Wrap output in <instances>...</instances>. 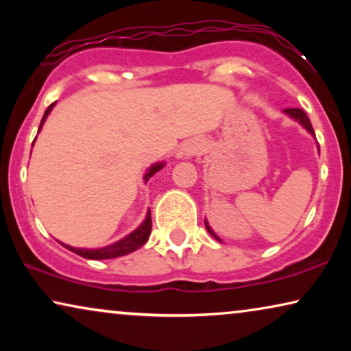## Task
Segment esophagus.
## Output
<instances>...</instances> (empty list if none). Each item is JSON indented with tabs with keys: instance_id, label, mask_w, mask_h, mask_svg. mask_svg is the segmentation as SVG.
<instances>
[{
	"instance_id": "obj_1",
	"label": "esophagus",
	"mask_w": 351,
	"mask_h": 351,
	"mask_svg": "<svg viewBox=\"0 0 351 351\" xmlns=\"http://www.w3.org/2000/svg\"><path fill=\"white\" fill-rule=\"evenodd\" d=\"M199 150H201V143H198L196 141H190V142H186L184 147H182L179 155L185 156V158H191V156H195Z\"/></svg>"
}]
</instances>
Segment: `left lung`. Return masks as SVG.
I'll list each match as a JSON object with an SVG mask.
<instances>
[{
    "mask_svg": "<svg viewBox=\"0 0 351 351\" xmlns=\"http://www.w3.org/2000/svg\"><path fill=\"white\" fill-rule=\"evenodd\" d=\"M285 112H286L287 114H289V117L297 119V121H299V123L302 124V126H304V128L306 129V131H308L310 134H313V136H315V131H313V128H311L310 119H308V117H306V113L304 112V110H302V108H286ZM204 223H206V228H208V232H209L210 234H213V237H214L215 239H217V241H220V238L217 237V234H215V233L213 232V230L209 228L208 222H204Z\"/></svg>",
    "mask_w": 351,
    "mask_h": 351,
    "instance_id": "1",
    "label": "left lung"
}]
</instances>
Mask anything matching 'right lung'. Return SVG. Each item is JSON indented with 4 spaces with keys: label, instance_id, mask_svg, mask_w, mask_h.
Here are the masks:
<instances>
[{
    "label": "right lung",
    "instance_id": "obj_1",
    "mask_svg": "<svg viewBox=\"0 0 351 351\" xmlns=\"http://www.w3.org/2000/svg\"><path fill=\"white\" fill-rule=\"evenodd\" d=\"M54 105H56V102L51 104L49 107L46 108L45 114H43L40 129H38V131H41L43 123L46 121L47 114H49V112L52 110V107H54ZM161 167H162V165H155L153 167H150V171H148L145 174V180L150 179V177L155 174L156 171H160ZM150 232H152V214H150V210H148L147 217H145V220H143V223L141 225V227H138L137 230H134V232L131 234H128L126 238L119 239V241H117L114 244H110V246H107V247H102V249H76V247H71V246H65V244H64V246L66 249H70L71 252L78 254V256L84 257V258L102 261V258H114V257H121V256H126V254L134 252L136 249H138L147 243L148 237H150Z\"/></svg>",
    "mask_w": 351,
    "mask_h": 351
}]
</instances>
